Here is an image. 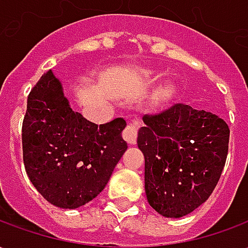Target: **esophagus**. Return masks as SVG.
I'll use <instances>...</instances> for the list:
<instances>
[{"label": "esophagus", "mask_w": 248, "mask_h": 248, "mask_svg": "<svg viewBox=\"0 0 248 248\" xmlns=\"http://www.w3.org/2000/svg\"><path fill=\"white\" fill-rule=\"evenodd\" d=\"M138 130H140V124L137 121H133L126 126V129L124 130V138L127 143L135 145L137 137H138Z\"/></svg>", "instance_id": "obj_1"}]
</instances>
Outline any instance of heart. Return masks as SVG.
Instances as JSON below:
<instances>
[{"mask_svg":"<svg viewBox=\"0 0 248 248\" xmlns=\"http://www.w3.org/2000/svg\"><path fill=\"white\" fill-rule=\"evenodd\" d=\"M174 95V86L170 85V83H167V85H163L161 86L155 93V99L156 102L159 103H165L167 101H170Z\"/></svg>","mask_w":248,"mask_h":248,"instance_id":"obj_1","label":"heart"}]
</instances>
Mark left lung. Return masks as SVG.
Masks as SVG:
<instances>
[{
    "instance_id": "left-lung-1",
    "label": "left lung",
    "mask_w": 248,
    "mask_h": 248,
    "mask_svg": "<svg viewBox=\"0 0 248 248\" xmlns=\"http://www.w3.org/2000/svg\"><path fill=\"white\" fill-rule=\"evenodd\" d=\"M142 119L137 143L145 155L149 204L166 218H182L217 186L229 151V126L183 103Z\"/></svg>"
}]
</instances>
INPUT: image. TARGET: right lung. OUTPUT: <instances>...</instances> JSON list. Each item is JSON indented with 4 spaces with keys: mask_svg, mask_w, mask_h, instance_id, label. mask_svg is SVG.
<instances>
[{
    "mask_svg": "<svg viewBox=\"0 0 248 248\" xmlns=\"http://www.w3.org/2000/svg\"><path fill=\"white\" fill-rule=\"evenodd\" d=\"M124 118L98 126L74 111L61 79L49 70L28 97L22 124L24 165L30 182L60 208H78L108 185L127 150Z\"/></svg>",
    "mask_w": 248,
    "mask_h": 248,
    "instance_id": "1",
    "label": "right lung"
}]
</instances>
